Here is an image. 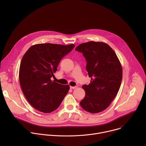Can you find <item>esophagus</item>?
<instances>
[{
  "label": "esophagus",
  "instance_id": "esophagus-1",
  "mask_svg": "<svg viewBox=\"0 0 146 146\" xmlns=\"http://www.w3.org/2000/svg\"><path fill=\"white\" fill-rule=\"evenodd\" d=\"M70 89H75V88H77V87H76H76L70 86Z\"/></svg>",
  "mask_w": 146,
  "mask_h": 146
}]
</instances>
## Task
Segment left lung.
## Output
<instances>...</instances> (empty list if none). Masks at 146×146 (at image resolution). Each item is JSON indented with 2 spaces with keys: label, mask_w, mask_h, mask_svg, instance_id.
Masks as SVG:
<instances>
[{
  "label": "left lung",
  "mask_w": 146,
  "mask_h": 146,
  "mask_svg": "<svg viewBox=\"0 0 146 146\" xmlns=\"http://www.w3.org/2000/svg\"><path fill=\"white\" fill-rule=\"evenodd\" d=\"M87 61L86 70L91 78L89 85L82 86L86 96L80 103L91 113L106 109L115 98L122 78V69L114 50L106 43L88 41L78 46Z\"/></svg>",
  "instance_id": "left-lung-1"
}]
</instances>
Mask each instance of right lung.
<instances>
[{
	"instance_id": "1",
	"label": "right lung",
	"mask_w": 146,
	"mask_h": 146,
	"mask_svg": "<svg viewBox=\"0 0 146 146\" xmlns=\"http://www.w3.org/2000/svg\"><path fill=\"white\" fill-rule=\"evenodd\" d=\"M74 44H37L24 55L19 70L20 86L28 102L36 110L50 113L60 106L68 94L69 85L51 80L61 59Z\"/></svg>"
}]
</instances>
